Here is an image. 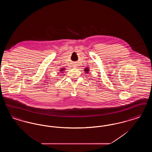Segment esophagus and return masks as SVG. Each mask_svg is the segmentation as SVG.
Returning <instances> with one entry per match:
<instances>
[{"mask_svg": "<svg viewBox=\"0 0 152 152\" xmlns=\"http://www.w3.org/2000/svg\"><path fill=\"white\" fill-rule=\"evenodd\" d=\"M73 66H74V67H75V66H76V65H73Z\"/></svg>", "mask_w": 152, "mask_h": 152, "instance_id": "esophagus-1", "label": "esophagus"}]
</instances>
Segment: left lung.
Returning <instances> with one entry per match:
<instances>
[{
    "mask_svg": "<svg viewBox=\"0 0 152 152\" xmlns=\"http://www.w3.org/2000/svg\"><path fill=\"white\" fill-rule=\"evenodd\" d=\"M84 71H85V72H86V73H87L89 72V68H84Z\"/></svg>",
    "mask_w": 152,
    "mask_h": 152,
    "instance_id": "left-lung-1",
    "label": "left lung"
}]
</instances>
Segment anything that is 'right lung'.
I'll use <instances>...</instances> for the list:
<instances>
[{
    "mask_svg": "<svg viewBox=\"0 0 152 152\" xmlns=\"http://www.w3.org/2000/svg\"><path fill=\"white\" fill-rule=\"evenodd\" d=\"M65 70V68H61L60 69V72H63V71H64Z\"/></svg>",
    "mask_w": 152,
    "mask_h": 152,
    "instance_id": "add662e5",
    "label": "right lung"
}]
</instances>
